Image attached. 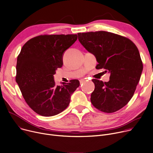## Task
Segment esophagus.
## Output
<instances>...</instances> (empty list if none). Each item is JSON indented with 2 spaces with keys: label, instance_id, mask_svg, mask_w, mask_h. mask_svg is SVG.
<instances>
[{
  "label": "esophagus",
  "instance_id": "1",
  "mask_svg": "<svg viewBox=\"0 0 153 153\" xmlns=\"http://www.w3.org/2000/svg\"><path fill=\"white\" fill-rule=\"evenodd\" d=\"M87 80L86 79H81L80 80V84H82V83H83V82H85Z\"/></svg>",
  "mask_w": 153,
  "mask_h": 153
}]
</instances>
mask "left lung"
Here are the masks:
<instances>
[{
	"instance_id": "8db88e82",
	"label": "left lung",
	"mask_w": 153,
	"mask_h": 153,
	"mask_svg": "<svg viewBox=\"0 0 153 153\" xmlns=\"http://www.w3.org/2000/svg\"><path fill=\"white\" fill-rule=\"evenodd\" d=\"M77 35L80 44L95 55L96 69L111 73L108 82L92 79L91 103L104 113H114L128 103L140 80L143 63L138 49L127 37L104 30Z\"/></svg>"
}]
</instances>
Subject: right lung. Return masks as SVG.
I'll return each mask as SVG.
<instances>
[{"mask_svg": "<svg viewBox=\"0 0 153 153\" xmlns=\"http://www.w3.org/2000/svg\"><path fill=\"white\" fill-rule=\"evenodd\" d=\"M77 34H44L29 40L17 58L16 82L26 103L39 115L49 117L63 111L80 83L73 79L55 85L53 75L62 66L65 51Z\"/></svg>", "mask_w": 153, "mask_h": 153, "instance_id": "right-lung-1", "label": "right lung"}]
</instances>
